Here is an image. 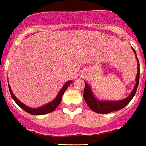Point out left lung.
Instances as JSON below:
<instances>
[{
	"instance_id": "obj_1",
	"label": "left lung",
	"mask_w": 146,
	"mask_h": 146,
	"mask_svg": "<svg viewBox=\"0 0 146 146\" xmlns=\"http://www.w3.org/2000/svg\"><path fill=\"white\" fill-rule=\"evenodd\" d=\"M134 53L135 54V58H136L137 63H138V71H137V75L135 77L136 84L135 85L133 90H131L130 95L125 99L120 100H99L96 98L94 94H93V91L87 83H85V87H84V98L87 105L90 107V108L93 111L98 113V114H108L111 112L115 111H119L121 109L124 108L131 99L134 98V96L136 93L137 88L139 86V75H140V70H139V59L137 58L136 52L134 49Z\"/></svg>"
}]
</instances>
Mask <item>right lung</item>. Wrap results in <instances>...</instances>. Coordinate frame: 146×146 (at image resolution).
I'll return each instance as SVG.
<instances>
[{"label":"right lung","mask_w":146,"mask_h":146,"mask_svg":"<svg viewBox=\"0 0 146 146\" xmlns=\"http://www.w3.org/2000/svg\"><path fill=\"white\" fill-rule=\"evenodd\" d=\"M72 83V80H69L66 84L62 86V87L60 90V91L59 92V94H57V96L56 98H54L53 100L48 102L46 104H44L42 106L38 107V108H31V107H29L25 105V104H23L21 101L18 100V98H16L15 94H13L12 90H11V88L10 87V85L8 84V87H9L10 94L11 95V98H13V100L15 101V103L18 104V106L20 107L21 108H22L25 111H26L27 113H29L30 114H33V115H42V114H48V113H51V112L54 111L57 107L59 106V104L61 102V100H62V95L64 94V92L66 91V90L67 89L68 87L70 86V84Z\"/></svg>","instance_id":"add662e5"}]
</instances>
